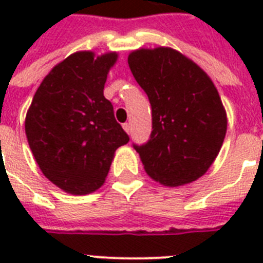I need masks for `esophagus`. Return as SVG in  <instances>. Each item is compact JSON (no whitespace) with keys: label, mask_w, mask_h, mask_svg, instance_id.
Wrapping results in <instances>:
<instances>
[{"label":"esophagus","mask_w":263,"mask_h":263,"mask_svg":"<svg viewBox=\"0 0 263 263\" xmlns=\"http://www.w3.org/2000/svg\"><path fill=\"white\" fill-rule=\"evenodd\" d=\"M123 128L125 129V132H127V134H131V124L129 123L123 124Z\"/></svg>","instance_id":"esophagus-1"}]
</instances>
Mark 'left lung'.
Returning a JSON list of instances; mask_svg holds the SVG:
<instances>
[{
	"label": "left lung",
	"instance_id": "left-lung-1",
	"mask_svg": "<svg viewBox=\"0 0 263 263\" xmlns=\"http://www.w3.org/2000/svg\"><path fill=\"white\" fill-rule=\"evenodd\" d=\"M128 65L152 105L153 131L134 148L147 175L168 187L208 172L227 134V113L208 73L171 47L139 49Z\"/></svg>",
	"mask_w": 263,
	"mask_h": 263
}]
</instances>
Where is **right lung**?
<instances>
[{"label": "right lung", "instance_id": "add662e5", "mask_svg": "<svg viewBox=\"0 0 263 263\" xmlns=\"http://www.w3.org/2000/svg\"><path fill=\"white\" fill-rule=\"evenodd\" d=\"M116 60L115 51L73 53L49 72L27 111V140L39 169L73 195L98 190L115 152L129 140L103 97Z\"/></svg>", "mask_w": 263, "mask_h": 263}]
</instances>
